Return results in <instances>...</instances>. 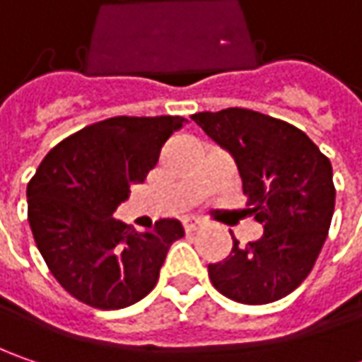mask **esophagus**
I'll use <instances>...</instances> for the list:
<instances>
[{
  "label": "esophagus",
  "instance_id": "1",
  "mask_svg": "<svg viewBox=\"0 0 362 362\" xmlns=\"http://www.w3.org/2000/svg\"><path fill=\"white\" fill-rule=\"evenodd\" d=\"M202 226L203 223L202 221H197V219H187V221H183V228H185V231H197Z\"/></svg>",
  "mask_w": 362,
  "mask_h": 362
}]
</instances>
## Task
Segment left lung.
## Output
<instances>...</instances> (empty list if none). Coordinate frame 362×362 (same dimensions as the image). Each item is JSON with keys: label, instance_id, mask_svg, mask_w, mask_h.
I'll return each instance as SVG.
<instances>
[{"label": "left lung", "instance_id": "left-lung-1", "mask_svg": "<svg viewBox=\"0 0 362 362\" xmlns=\"http://www.w3.org/2000/svg\"><path fill=\"white\" fill-rule=\"evenodd\" d=\"M191 120L230 151L264 226L259 240L242 245L233 238L230 256L207 266L211 284L242 304L284 298L306 280L327 240L337 197L330 160L298 127L257 110L235 106Z\"/></svg>", "mask_w": 362, "mask_h": 362}]
</instances>
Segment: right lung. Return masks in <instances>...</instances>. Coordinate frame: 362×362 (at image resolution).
<instances>
[{
  "label": "right lung",
  "mask_w": 362,
  "mask_h": 362,
  "mask_svg": "<svg viewBox=\"0 0 362 362\" xmlns=\"http://www.w3.org/2000/svg\"><path fill=\"white\" fill-rule=\"evenodd\" d=\"M181 117H112L54 146L28 183V221L52 276L82 304L127 308L155 288L175 219L139 233L112 214L157 165Z\"/></svg>",
  "instance_id": "1"
}]
</instances>
